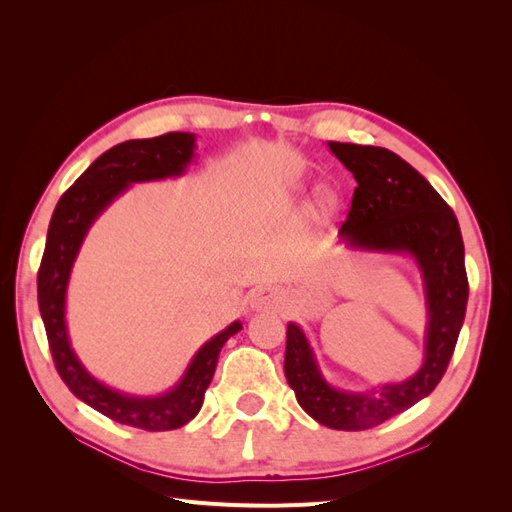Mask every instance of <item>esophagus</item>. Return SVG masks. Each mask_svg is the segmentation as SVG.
Masks as SVG:
<instances>
[{
  "label": "esophagus",
  "instance_id": "34e87169",
  "mask_svg": "<svg viewBox=\"0 0 512 512\" xmlns=\"http://www.w3.org/2000/svg\"><path fill=\"white\" fill-rule=\"evenodd\" d=\"M284 305V294L275 286H260L250 294V307L256 312H277Z\"/></svg>",
  "mask_w": 512,
  "mask_h": 512
}]
</instances>
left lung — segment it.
Listing matches in <instances>:
<instances>
[{
  "label": "left lung",
  "instance_id": "obj_1",
  "mask_svg": "<svg viewBox=\"0 0 512 512\" xmlns=\"http://www.w3.org/2000/svg\"><path fill=\"white\" fill-rule=\"evenodd\" d=\"M329 149L359 183L339 237L356 250L410 254L423 273L427 297L423 367L412 378L378 391L333 389L322 378L305 333L294 322L288 324L284 371L299 406L320 425L363 431L412 408L436 389L466 318L468 275L455 213L421 173L384 147L329 143Z\"/></svg>",
  "mask_w": 512,
  "mask_h": 512
}]
</instances>
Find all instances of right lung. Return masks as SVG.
<instances>
[{
	"mask_svg": "<svg viewBox=\"0 0 512 512\" xmlns=\"http://www.w3.org/2000/svg\"><path fill=\"white\" fill-rule=\"evenodd\" d=\"M194 134L168 132L119 143L91 164L59 198L38 269V307L55 367L68 389L111 421L145 431H168L190 423L203 406L218 356L228 337L241 331L232 322L200 348L183 378L160 397L123 395L98 382L76 359L66 327V288L89 226L136 181L179 177L194 158Z\"/></svg>",
	"mask_w": 512,
	"mask_h": 512,
	"instance_id": "right-lung-1",
	"label": "right lung"
}]
</instances>
